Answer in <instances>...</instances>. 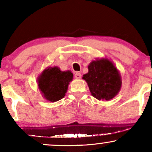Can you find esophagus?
<instances>
[{"label": "esophagus", "instance_id": "1", "mask_svg": "<svg viewBox=\"0 0 152 152\" xmlns=\"http://www.w3.org/2000/svg\"><path fill=\"white\" fill-rule=\"evenodd\" d=\"M75 77L76 79H80L82 77V75L80 74V72H76L75 73Z\"/></svg>", "mask_w": 152, "mask_h": 152}]
</instances>
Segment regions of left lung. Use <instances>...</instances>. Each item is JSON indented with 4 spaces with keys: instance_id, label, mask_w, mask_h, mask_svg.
Here are the masks:
<instances>
[{
    "instance_id": "1",
    "label": "left lung",
    "mask_w": 152,
    "mask_h": 152,
    "mask_svg": "<svg viewBox=\"0 0 152 152\" xmlns=\"http://www.w3.org/2000/svg\"><path fill=\"white\" fill-rule=\"evenodd\" d=\"M82 79L88 84L91 95L98 100L113 99L122 86L119 71L113 62L106 58L91 62L88 72L84 75Z\"/></svg>"
}]
</instances>
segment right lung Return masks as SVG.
I'll list each match as a JSON object with an SVG mask.
<instances>
[{
    "mask_svg": "<svg viewBox=\"0 0 152 152\" xmlns=\"http://www.w3.org/2000/svg\"><path fill=\"white\" fill-rule=\"evenodd\" d=\"M72 77L73 75L70 70L61 71L55 66L45 68L37 78V82L43 97L54 102L64 97Z\"/></svg>",
    "mask_w": 152,
    "mask_h": 152,
    "instance_id": "right-lung-1",
    "label": "right lung"
}]
</instances>
